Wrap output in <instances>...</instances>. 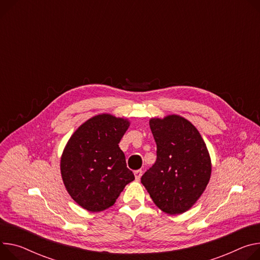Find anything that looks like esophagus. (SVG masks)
<instances>
[{
  "mask_svg": "<svg viewBox=\"0 0 260 260\" xmlns=\"http://www.w3.org/2000/svg\"><path fill=\"white\" fill-rule=\"evenodd\" d=\"M134 174H135L136 179H137V180H140L141 176H142V174H143V171H142V170H136V171L134 172Z\"/></svg>",
  "mask_w": 260,
  "mask_h": 260,
  "instance_id": "esophagus-1",
  "label": "esophagus"
}]
</instances>
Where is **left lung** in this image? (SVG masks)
<instances>
[{
	"mask_svg": "<svg viewBox=\"0 0 260 260\" xmlns=\"http://www.w3.org/2000/svg\"><path fill=\"white\" fill-rule=\"evenodd\" d=\"M149 125L157 157L141 182L160 210L183 214L198 201L210 179L206 144L195 125L176 114L151 118Z\"/></svg>",
	"mask_w": 260,
	"mask_h": 260,
	"instance_id": "left-lung-1",
	"label": "left lung"
}]
</instances>
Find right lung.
<instances>
[{
    "mask_svg": "<svg viewBox=\"0 0 260 260\" xmlns=\"http://www.w3.org/2000/svg\"><path fill=\"white\" fill-rule=\"evenodd\" d=\"M127 118L103 113L93 116L69 138L60 170L66 191L88 211H103L116 202L135 179L119 142L129 127Z\"/></svg>",
    "mask_w": 260,
    "mask_h": 260,
    "instance_id": "right-lung-1",
    "label": "right lung"
}]
</instances>
